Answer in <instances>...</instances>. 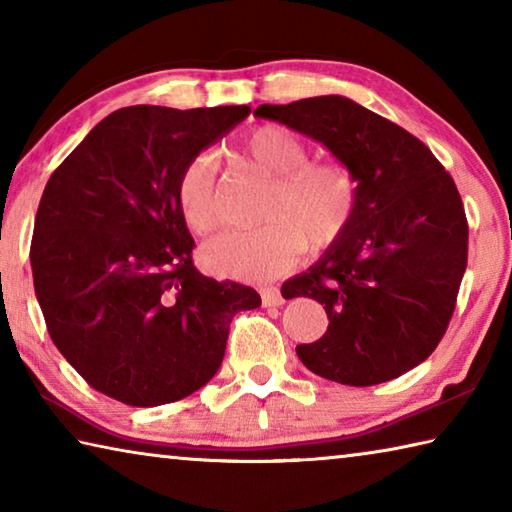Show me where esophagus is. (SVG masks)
Segmentation results:
<instances>
[{
  "label": "esophagus",
  "instance_id": "obj_1",
  "mask_svg": "<svg viewBox=\"0 0 512 512\" xmlns=\"http://www.w3.org/2000/svg\"><path fill=\"white\" fill-rule=\"evenodd\" d=\"M262 302H264V307H282L284 298H282L280 289L268 287V289H262Z\"/></svg>",
  "mask_w": 512,
  "mask_h": 512
}]
</instances>
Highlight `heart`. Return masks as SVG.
Instances as JSON below:
<instances>
[{
  "mask_svg": "<svg viewBox=\"0 0 512 512\" xmlns=\"http://www.w3.org/2000/svg\"><path fill=\"white\" fill-rule=\"evenodd\" d=\"M244 153L271 178L262 221L255 230H225L201 250L207 271L235 280L262 282L287 271L302 250H323L354 219L357 178L339 162H309L307 144L287 128L262 126L248 137ZM178 207L189 228L205 235L219 223L212 160L198 155L178 180Z\"/></svg>",
  "mask_w": 512,
  "mask_h": 512,
  "instance_id": "b5f03b06",
  "label": "heart"
}]
</instances>
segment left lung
Returning a JSON list of instances; mask_svg holds the SVG:
<instances>
[{"label": "left lung", "instance_id": "8db88e82", "mask_svg": "<svg viewBox=\"0 0 512 512\" xmlns=\"http://www.w3.org/2000/svg\"><path fill=\"white\" fill-rule=\"evenodd\" d=\"M311 137L357 178L348 230L282 296L314 298L329 325L298 345L318 377L375 386L436 350L467 266V219L454 180L418 137L341 94L255 110Z\"/></svg>", "mask_w": 512, "mask_h": 512}]
</instances>
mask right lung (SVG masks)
<instances>
[{"label": "right lung", "instance_id": "obj_1", "mask_svg": "<svg viewBox=\"0 0 512 512\" xmlns=\"http://www.w3.org/2000/svg\"><path fill=\"white\" fill-rule=\"evenodd\" d=\"M248 106H131L101 119L51 173L31 241L51 341L99 393L131 406L192 395L219 370L237 311L262 305L192 264L180 173Z\"/></svg>", "mask_w": 512, "mask_h": 512}]
</instances>
